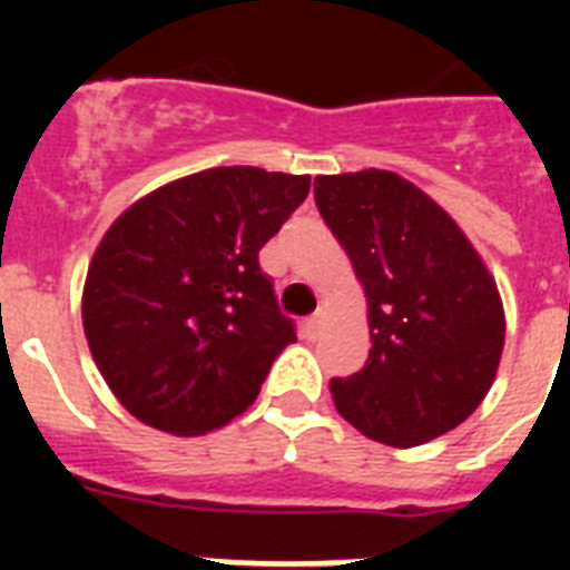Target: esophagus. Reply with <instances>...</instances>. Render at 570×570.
<instances>
[{
    "instance_id": "34e87169",
    "label": "esophagus",
    "mask_w": 570,
    "mask_h": 570,
    "mask_svg": "<svg viewBox=\"0 0 570 570\" xmlns=\"http://www.w3.org/2000/svg\"><path fill=\"white\" fill-rule=\"evenodd\" d=\"M304 213H316V206H313V200H311V204H304Z\"/></svg>"
}]
</instances>
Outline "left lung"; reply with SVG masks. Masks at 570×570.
<instances>
[{"mask_svg":"<svg viewBox=\"0 0 570 570\" xmlns=\"http://www.w3.org/2000/svg\"><path fill=\"white\" fill-rule=\"evenodd\" d=\"M311 177L224 165L132 204L102 236L82 295L94 364L129 414L195 438L248 411L289 343L259 248Z\"/></svg>","mask_w":570,"mask_h":570,"instance_id":"1","label":"left lung"}]
</instances>
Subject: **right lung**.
Listing matches in <instances>:
<instances>
[{"mask_svg":"<svg viewBox=\"0 0 570 570\" xmlns=\"http://www.w3.org/2000/svg\"><path fill=\"white\" fill-rule=\"evenodd\" d=\"M313 197L366 295L370 355L331 379L334 405L387 446L464 423L494 384L505 320L497 284L432 197L390 171L320 177Z\"/></svg>","mask_w":570,"mask_h":570,"instance_id":"add662e5","label":"right lung"}]
</instances>
